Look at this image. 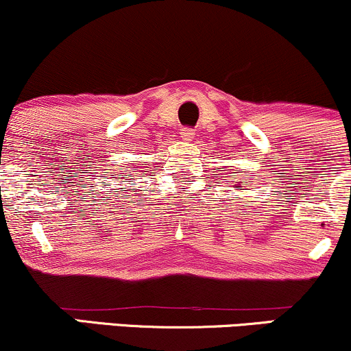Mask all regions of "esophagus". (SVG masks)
Returning <instances> with one entry per match:
<instances>
[{"label":"esophagus","mask_w":351,"mask_h":351,"mask_svg":"<svg viewBox=\"0 0 351 351\" xmlns=\"http://www.w3.org/2000/svg\"><path fill=\"white\" fill-rule=\"evenodd\" d=\"M180 135H181V138L186 140V142H191V140L195 138V130H193V128L184 127V128H181Z\"/></svg>","instance_id":"obj_1"}]
</instances>
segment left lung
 <instances>
[{"mask_svg": "<svg viewBox=\"0 0 351 351\" xmlns=\"http://www.w3.org/2000/svg\"><path fill=\"white\" fill-rule=\"evenodd\" d=\"M243 183H245V181H243Z\"/></svg>", "mask_w": 351, "mask_h": 351, "instance_id": "8db88e82", "label": "left lung"}]
</instances>
